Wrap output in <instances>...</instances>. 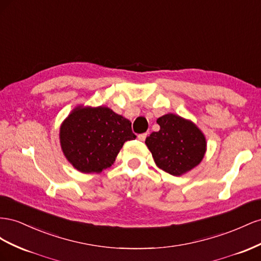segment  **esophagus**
I'll list each match as a JSON object with an SVG mask.
<instances>
[{
    "label": "esophagus",
    "mask_w": 261,
    "mask_h": 261,
    "mask_svg": "<svg viewBox=\"0 0 261 261\" xmlns=\"http://www.w3.org/2000/svg\"><path fill=\"white\" fill-rule=\"evenodd\" d=\"M146 137H147V133H141V135L138 136V139H139L140 141H145Z\"/></svg>",
    "instance_id": "obj_1"
}]
</instances>
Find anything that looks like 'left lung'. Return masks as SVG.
I'll list each match as a JSON object with an SVG mask.
<instances>
[{
	"label": "left lung",
	"instance_id": "obj_1",
	"mask_svg": "<svg viewBox=\"0 0 261 261\" xmlns=\"http://www.w3.org/2000/svg\"><path fill=\"white\" fill-rule=\"evenodd\" d=\"M160 131L145 140L154 162L160 169L180 176L196 167L205 153V139L191 121L173 114L158 119Z\"/></svg>",
	"mask_w": 261,
	"mask_h": 261
}]
</instances>
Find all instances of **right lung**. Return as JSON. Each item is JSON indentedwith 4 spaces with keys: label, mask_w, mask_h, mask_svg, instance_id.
Returning a JSON list of instances; mask_svg holds the SVG:
<instances>
[{
    "label": "right lung",
    "mask_w": 261,
    "mask_h": 261,
    "mask_svg": "<svg viewBox=\"0 0 261 261\" xmlns=\"http://www.w3.org/2000/svg\"><path fill=\"white\" fill-rule=\"evenodd\" d=\"M136 138L128 119L101 106L75 109L60 129L65 158L82 173L111 166L125 141Z\"/></svg>",
    "instance_id": "1"
}]
</instances>
